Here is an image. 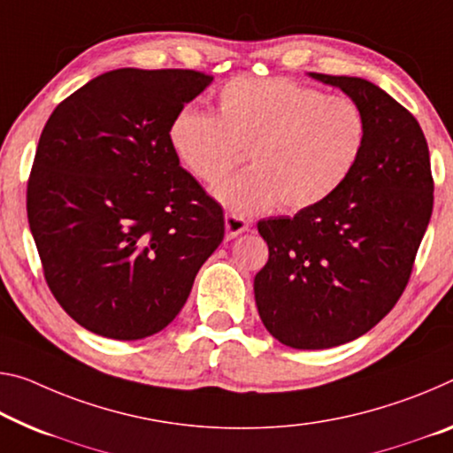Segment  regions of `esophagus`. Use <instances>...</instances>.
I'll use <instances>...</instances> for the list:
<instances>
[{
  "label": "esophagus",
  "instance_id": "34e87169",
  "mask_svg": "<svg viewBox=\"0 0 453 453\" xmlns=\"http://www.w3.org/2000/svg\"><path fill=\"white\" fill-rule=\"evenodd\" d=\"M224 221H226V238H227V240H234V238H238L240 234L248 232V224H246V219H242L240 215L226 213Z\"/></svg>",
  "mask_w": 453,
  "mask_h": 453
}]
</instances>
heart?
I'll list each match as a JSON object with an SVG mask.
<instances>
[{
    "label": "heart",
    "mask_w": 453,
    "mask_h": 453,
    "mask_svg": "<svg viewBox=\"0 0 453 453\" xmlns=\"http://www.w3.org/2000/svg\"><path fill=\"white\" fill-rule=\"evenodd\" d=\"M365 141L367 120L353 98L325 96L288 78H235L218 95V112L185 109L169 127L179 163L207 185L246 153L250 171L213 189L242 215L322 203L353 173Z\"/></svg>",
    "instance_id": "1"
}]
</instances>
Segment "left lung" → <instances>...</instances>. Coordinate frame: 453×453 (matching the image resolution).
<instances>
[{
	"label": "left lung",
	"instance_id": "obj_1",
	"mask_svg": "<svg viewBox=\"0 0 453 453\" xmlns=\"http://www.w3.org/2000/svg\"><path fill=\"white\" fill-rule=\"evenodd\" d=\"M361 106L367 141L342 188L294 218L257 221L268 262L254 296L268 333L317 350L363 336L403 294L434 210L426 136L411 112L365 78L308 72Z\"/></svg>",
	"mask_w": 453,
	"mask_h": 453
}]
</instances>
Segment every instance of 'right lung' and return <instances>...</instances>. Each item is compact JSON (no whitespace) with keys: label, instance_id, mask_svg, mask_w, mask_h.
<instances>
[{"label":"right lung","instance_id":"add662e5","mask_svg":"<svg viewBox=\"0 0 453 453\" xmlns=\"http://www.w3.org/2000/svg\"><path fill=\"white\" fill-rule=\"evenodd\" d=\"M211 81L196 70L119 68L50 114L27 221L54 298L90 333H159L224 240V210L169 142L173 119Z\"/></svg>","mask_w":453,"mask_h":453}]
</instances>
